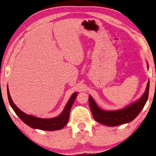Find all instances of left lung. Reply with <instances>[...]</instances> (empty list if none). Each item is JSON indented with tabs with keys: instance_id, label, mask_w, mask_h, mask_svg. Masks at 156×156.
Wrapping results in <instances>:
<instances>
[{
	"instance_id": "1",
	"label": "left lung",
	"mask_w": 156,
	"mask_h": 156,
	"mask_svg": "<svg viewBox=\"0 0 156 156\" xmlns=\"http://www.w3.org/2000/svg\"><path fill=\"white\" fill-rule=\"evenodd\" d=\"M150 83L148 81L146 90L143 96L135 103L127 106L125 109L117 111H104L98 107L91 96L88 98L90 109L93 117L96 122L106 126H117L133 121L143 109L146 103L149 94Z\"/></svg>"
}]
</instances>
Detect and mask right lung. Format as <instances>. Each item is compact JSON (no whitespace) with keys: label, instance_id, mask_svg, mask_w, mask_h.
Wrapping results in <instances>:
<instances>
[{"label":"right lung","instance_id":"add662e5","mask_svg":"<svg viewBox=\"0 0 156 156\" xmlns=\"http://www.w3.org/2000/svg\"><path fill=\"white\" fill-rule=\"evenodd\" d=\"M7 94L9 101L13 111L17 114V116L22 121L29 125V127L34 129H43V130L47 131H53L58 130V129H61L63 128L65 126L67 125L68 122L69 116H70V112L71 109L72 105L73 104L75 100H76L77 96V93L75 92L73 94L70 98L68 103H67L66 107L63 110V112L59 115L58 117L52 118V119H42V118H38L34 116L28 115V114L23 113L21 112L16 106L13 104V102L11 99V96H10L9 88L7 87Z\"/></svg>","mask_w":156,"mask_h":156}]
</instances>
